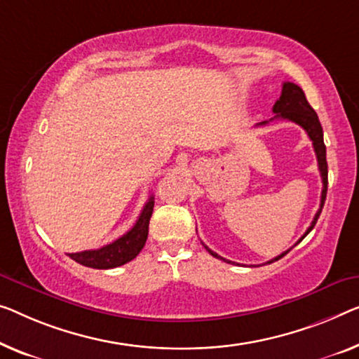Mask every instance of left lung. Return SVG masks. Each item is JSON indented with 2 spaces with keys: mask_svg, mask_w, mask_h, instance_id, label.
Segmentation results:
<instances>
[{
  "mask_svg": "<svg viewBox=\"0 0 359 359\" xmlns=\"http://www.w3.org/2000/svg\"><path fill=\"white\" fill-rule=\"evenodd\" d=\"M272 112H274V119H288L292 122H295L299 127L304 128V132L308 133L309 140L313 142V147H314V153H316V158H318V165H319V172H320V177H323V194H320V206L318 212L314 214V219L311 222V226L308 227V231L304 232V235L302 238H299V242L306 237V235L313 231V227L316 226L318 219H319V214L323 211V206H324V201H325V195H327V159H325V145H324V133H323V127H320V122H319V117L316 114V111H314L311 106H309L306 96H304V92L302 88L298 87V85L292 83V82H283V87H282V95L280 98L276 101L274 108H272ZM272 121V119H271ZM267 121L264 122H259L258 126H266ZM205 245V243H203ZM205 248L210 251V255H212L214 258H219L222 261H226V263H231V261L224 259L222 256H219L217 253H214L212 250H210L205 245ZM288 251H283L282 255L276 256L274 259L267 261V264L274 263V261L280 259L282 256H285Z\"/></svg>",
  "mask_w": 359,
  "mask_h": 359,
  "instance_id": "8db88e82",
  "label": "left lung"
}]
</instances>
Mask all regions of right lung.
I'll return each mask as SVG.
<instances>
[{
	"label": "right lung",
	"mask_w": 359,
	"mask_h": 359,
	"mask_svg": "<svg viewBox=\"0 0 359 359\" xmlns=\"http://www.w3.org/2000/svg\"><path fill=\"white\" fill-rule=\"evenodd\" d=\"M154 198L149 196L147 205L138 216L135 226L130 231L122 235L121 238L114 240L109 245H104L98 250H85L79 251V253H67L71 259L76 263L93 267V269H112V267L122 266L132 261L135 256L140 253L142 248L145 247V242L148 238V226L149 217L153 214Z\"/></svg>",
	"instance_id": "1"
}]
</instances>
